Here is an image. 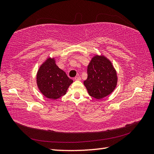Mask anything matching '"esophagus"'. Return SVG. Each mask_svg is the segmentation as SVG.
Wrapping results in <instances>:
<instances>
[{
	"mask_svg": "<svg viewBox=\"0 0 154 154\" xmlns=\"http://www.w3.org/2000/svg\"><path fill=\"white\" fill-rule=\"evenodd\" d=\"M75 80H77V81H80L81 80V77L80 76H77L75 77Z\"/></svg>",
	"mask_w": 154,
	"mask_h": 154,
	"instance_id": "obj_1",
	"label": "esophagus"
}]
</instances>
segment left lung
<instances>
[{"instance_id": "left-lung-1", "label": "left lung", "mask_w": 154, "mask_h": 154, "mask_svg": "<svg viewBox=\"0 0 154 154\" xmlns=\"http://www.w3.org/2000/svg\"><path fill=\"white\" fill-rule=\"evenodd\" d=\"M118 78L111 62L103 56H96L88 66V78L83 82L88 94L101 99L113 92Z\"/></svg>"}]
</instances>
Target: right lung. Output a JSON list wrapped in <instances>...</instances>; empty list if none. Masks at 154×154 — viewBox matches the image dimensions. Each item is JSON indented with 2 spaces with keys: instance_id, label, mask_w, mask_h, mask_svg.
Segmentation results:
<instances>
[{
  "instance_id": "1",
  "label": "right lung",
  "mask_w": 154,
  "mask_h": 154,
  "mask_svg": "<svg viewBox=\"0 0 154 154\" xmlns=\"http://www.w3.org/2000/svg\"><path fill=\"white\" fill-rule=\"evenodd\" d=\"M36 82L38 89L45 97L55 100L66 93L72 80L57 66L54 58H48L38 69Z\"/></svg>"
}]
</instances>
